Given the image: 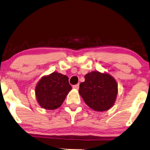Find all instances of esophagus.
Returning a JSON list of instances; mask_svg holds the SVG:
<instances>
[{
	"mask_svg": "<svg viewBox=\"0 0 150 150\" xmlns=\"http://www.w3.org/2000/svg\"><path fill=\"white\" fill-rule=\"evenodd\" d=\"M73 88H75V89L78 90L79 88V84H75V85H74Z\"/></svg>",
	"mask_w": 150,
	"mask_h": 150,
	"instance_id": "esophagus-1",
	"label": "esophagus"
}]
</instances>
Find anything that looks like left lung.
I'll list each match as a JSON object with an SVG mask.
<instances>
[{
    "label": "left lung",
    "instance_id": "8db88e82",
    "mask_svg": "<svg viewBox=\"0 0 150 150\" xmlns=\"http://www.w3.org/2000/svg\"><path fill=\"white\" fill-rule=\"evenodd\" d=\"M84 79L79 92L86 105L97 112L112 108L118 94V84L114 78L109 74L94 71L86 74Z\"/></svg>",
    "mask_w": 150,
    "mask_h": 150
}]
</instances>
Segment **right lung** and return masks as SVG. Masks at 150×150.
Listing matches in <instances>:
<instances>
[{
    "mask_svg": "<svg viewBox=\"0 0 150 150\" xmlns=\"http://www.w3.org/2000/svg\"><path fill=\"white\" fill-rule=\"evenodd\" d=\"M71 89L68 77L55 71L39 80L35 89L36 99L45 109H57L62 105Z\"/></svg>",
    "mask_w": 150,
    "mask_h": 150,
    "instance_id": "obj_1",
    "label": "right lung"
}]
</instances>
